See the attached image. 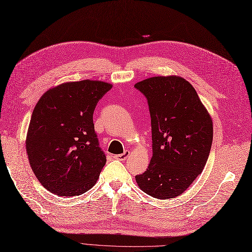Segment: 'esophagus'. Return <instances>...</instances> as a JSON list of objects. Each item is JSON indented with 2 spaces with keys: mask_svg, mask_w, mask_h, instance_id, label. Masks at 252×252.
Instances as JSON below:
<instances>
[{
  "mask_svg": "<svg viewBox=\"0 0 252 252\" xmlns=\"http://www.w3.org/2000/svg\"><path fill=\"white\" fill-rule=\"evenodd\" d=\"M128 156H129V151H128V150H125V151L123 152V154L118 155V156H114V158L121 159V161H124V159H126V158H128Z\"/></svg>",
  "mask_w": 252,
  "mask_h": 252,
  "instance_id": "esophagus-1",
  "label": "esophagus"
}]
</instances>
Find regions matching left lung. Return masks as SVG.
Returning <instances> with one entry per match:
<instances>
[{
    "mask_svg": "<svg viewBox=\"0 0 252 252\" xmlns=\"http://www.w3.org/2000/svg\"><path fill=\"white\" fill-rule=\"evenodd\" d=\"M134 88L147 98L152 136L150 164L135 175L136 183L156 199H173L204 169L213 138L211 118L191 84L180 77L149 78Z\"/></svg>",
    "mask_w": 252,
    "mask_h": 252,
    "instance_id": "1",
    "label": "left lung"
}]
</instances>
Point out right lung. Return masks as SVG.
Instances as JSON below:
<instances>
[{
    "instance_id": "add662e5",
    "label": "right lung",
    "mask_w": 252,
    "mask_h": 252,
    "mask_svg": "<svg viewBox=\"0 0 252 252\" xmlns=\"http://www.w3.org/2000/svg\"><path fill=\"white\" fill-rule=\"evenodd\" d=\"M111 87L100 81L65 83L35 105L26 150L33 173L48 191L80 195L96 183L106 156L94 131V111Z\"/></svg>"
}]
</instances>
